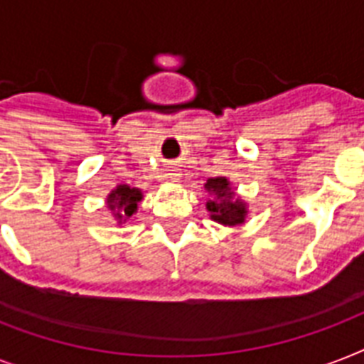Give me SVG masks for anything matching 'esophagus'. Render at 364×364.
Here are the masks:
<instances>
[{
    "label": "esophagus",
    "instance_id": "34e87169",
    "mask_svg": "<svg viewBox=\"0 0 364 364\" xmlns=\"http://www.w3.org/2000/svg\"><path fill=\"white\" fill-rule=\"evenodd\" d=\"M170 179H171V181H173V183H177V181H179V179H181V173H179V171H177V170H171Z\"/></svg>",
    "mask_w": 364,
    "mask_h": 364
}]
</instances>
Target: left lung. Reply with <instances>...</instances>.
<instances>
[{
	"label": "left lung",
	"mask_w": 364,
	"mask_h": 364,
	"mask_svg": "<svg viewBox=\"0 0 364 364\" xmlns=\"http://www.w3.org/2000/svg\"><path fill=\"white\" fill-rule=\"evenodd\" d=\"M210 200L205 202V210L210 211L211 221L223 227H238L245 221L249 210L247 202L236 196V188L227 177H210L204 185Z\"/></svg>",
	"instance_id": "1"
}]
</instances>
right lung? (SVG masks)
<instances>
[{
  "label": "right lung",
  "mask_w": 364,
  "mask_h": 364,
  "mask_svg": "<svg viewBox=\"0 0 364 364\" xmlns=\"http://www.w3.org/2000/svg\"><path fill=\"white\" fill-rule=\"evenodd\" d=\"M143 200V191L137 187H130V185H117L105 198V205L111 211V215L115 217L117 225H126V221L130 219L137 211V205Z\"/></svg>",
  "instance_id": "obj_1"
}]
</instances>
